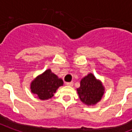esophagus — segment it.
<instances>
[{"label":"esophagus","mask_w":132,"mask_h":132,"mask_svg":"<svg viewBox=\"0 0 132 132\" xmlns=\"http://www.w3.org/2000/svg\"><path fill=\"white\" fill-rule=\"evenodd\" d=\"M73 82H67L66 83V85L68 86H73Z\"/></svg>","instance_id":"1"}]
</instances>
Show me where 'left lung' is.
Listing matches in <instances>:
<instances>
[{
    "label": "left lung",
    "instance_id": "obj_1",
    "mask_svg": "<svg viewBox=\"0 0 132 132\" xmlns=\"http://www.w3.org/2000/svg\"><path fill=\"white\" fill-rule=\"evenodd\" d=\"M105 88L100 80L97 79L92 73L83 77L80 81V86L77 88L79 98L87 106H94L102 100Z\"/></svg>",
    "mask_w": 132,
    "mask_h": 132
}]
</instances>
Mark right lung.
Masks as SVG:
<instances>
[{
    "label": "right lung",
    "instance_id": "right-lung-1",
    "mask_svg": "<svg viewBox=\"0 0 132 132\" xmlns=\"http://www.w3.org/2000/svg\"><path fill=\"white\" fill-rule=\"evenodd\" d=\"M64 84L63 80L57 75L47 69L43 73L37 76L30 84L31 93L41 100L51 99L59 87Z\"/></svg>",
    "mask_w": 132,
    "mask_h": 132
}]
</instances>
